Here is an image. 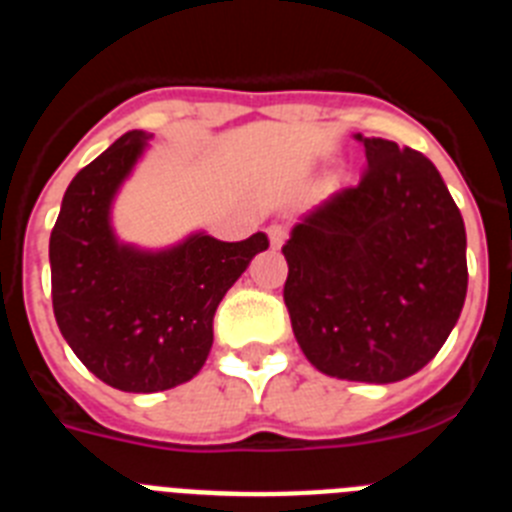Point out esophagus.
Returning <instances> with one entry per match:
<instances>
[{
  "mask_svg": "<svg viewBox=\"0 0 512 512\" xmlns=\"http://www.w3.org/2000/svg\"><path fill=\"white\" fill-rule=\"evenodd\" d=\"M285 238H287L285 227H282V225H272V227H269V243H272L274 248L282 246V243H285Z\"/></svg>",
  "mask_w": 512,
  "mask_h": 512,
  "instance_id": "esophagus-1",
  "label": "esophagus"
}]
</instances>
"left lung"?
Masks as SVG:
<instances>
[{
	"mask_svg": "<svg viewBox=\"0 0 512 512\" xmlns=\"http://www.w3.org/2000/svg\"><path fill=\"white\" fill-rule=\"evenodd\" d=\"M355 189L313 207L282 246L285 305L321 373L396 383L438 355L466 300V227L438 168L391 139L362 137Z\"/></svg>",
	"mask_w": 512,
	"mask_h": 512,
	"instance_id": "left-lung-1",
	"label": "left lung"
}]
</instances>
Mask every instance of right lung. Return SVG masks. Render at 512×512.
Here are the masks:
<instances>
[{
	"mask_svg": "<svg viewBox=\"0 0 512 512\" xmlns=\"http://www.w3.org/2000/svg\"><path fill=\"white\" fill-rule=\"evenodd\" d=\"M147 139L129 131L72 178L48 240L61 336L95 378L129 393L168 391L202 370L214 310L269 248L264 233L225 243L202 230L160 251L121 243L113 199Z\"/></svg>",
	"mask_w": 512,
	"mask_h": 512,
	"instance_id": "1",
	"label": "right lung"
}]
</instances>
